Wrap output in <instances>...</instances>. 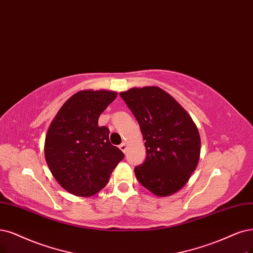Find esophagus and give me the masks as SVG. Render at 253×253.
Listing matches in <instances>:
<instances>
[{
  "label": "esophagus",
  "instance_id": "1",
  "mask_svg": "<svg viewBox=\"0 0 253 253\" xmlns=\"http://www.w3.org/2000/svg\"><path fill=\"white\" fill-rule=\"evenodd\" d=\"M120 149L123 152H126V150H127V144L126 143H122L121 145H120Z\"/></svg>",
  "mask_w": 253,
  "mask_h": 253
}]
</instances>
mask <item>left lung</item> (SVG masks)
Instances as JSON below:
<instances>
[{
  "label": "left lung",
  "instance_id": "obj_1",
  "mask_svg": "<svg viewBox=\"0 0 253 253\" xmlns=\"http://www.w3.org/2000/svg\"><path fill=\"white\" fill-rule=\"evenodd\" d=\"M120 96L132 111L146 141V160L134 168L137 180L161 197L179 191L198 165L201 139L197 126L161 87H133Z\"/></svg>",
  "mask_w": 253,
  "mask_h": 253
}]
</instances>
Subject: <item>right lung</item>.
<instances>
[{"mask_svg": "<svg viewBox=\"0 0 253 253\" xmlns=\"http://www.w3.org/2000/svg\"><path fill=\"white\" fill-rule=\"evenodd\" d=\"M118 93L81 90L57 112L44 141V157L54 178L75 196L88 197L107 184L124 153L109 142V129L98 126L100 115Z\"/></svg>", "mask_w": 253, "mask_h": 253, "instance_id": "1", "label": "right lung"}]
</instances>
